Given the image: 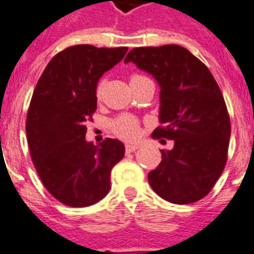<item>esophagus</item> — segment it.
I'll list each match as a JSON object with an SVG mask.
<instances>
[{
    "mask_svg": "<svg viewBox=\"0 0 254 254\" xmlns=\"http://www.w3.org/2000/svg\"><path fill=\"white\" fill-rule=\"evenodd\" d=\"M138 147H139V146H138V145H127V146H125V151H127V152H133V151H135V150H137Z\"/></svg>",
    "mask_w": 254,
    "mask_h": 254,
    "instance_id": "esophagus-1",
    "label": "esophagus"
}]
</instances>
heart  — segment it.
Segmentation results:
<instances>
[{
    "label": "heart",
    "mask_w": 254,
    "mask_h": 254,
    "mask_svg": "<svg viewBox=\"0 0 254 254\" xmlns=\"http://www.w3.org/2000/svg\"><path fill=\"white\" fill-rule=\"evenodd\" d=\"M146 78L145 75H141V74H133L130 77V84L137 82L139 79H143ZM103 91V82H99L98 86H96V96H100ZM113 131L116 135H119L123 139H134L139 135V125H138V121L135 119L130 116H120L119 119L113 121Z\"/></svg>",
    "instance_id": "heart-1"
}]
</instances>
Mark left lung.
I'll use <instances>...</instances> for the list:
<instances>
[{
    "instance_id": "obj_1",
    "label": "left lung",
    "mask_w": 254,
    "mask_h": 254,
    "mask_svg": "<svg viewBox=\"0 0 254 254\" xmlns=\"http://www.w3.org/2000/svg\"><path fill=\"white\" fill-rule=\"evenodd\" d=\"M134 63L160 86V123L154 138L174 139L162 162L148 174L156 194L177 205L210 193L227 162L231 123L219 86L205 64L180 45L131 49Z\"/></svg>"
}]
</instances>
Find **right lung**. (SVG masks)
<instances>
[{
  "instance_id": "obj_1",
  "label": "right lung",
  "mask_w": 254,
  "mask_h": 254,
  "mask_svg": "<svg viewBox=\"0 0 254 254\" xmlns=\"http://www.w3.org/2000/svg\"><path fill=\"white\" fill-rule=\"evenodd\" d=\"M127 47L73 45L53 57L32 94L26 120L31 159L41 183L71 207L94 205L108 194L111 171L124 158L123 142L86 141L96 111V86L124 59Z\"/></svg>"
}]
</instances>
